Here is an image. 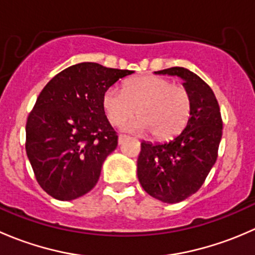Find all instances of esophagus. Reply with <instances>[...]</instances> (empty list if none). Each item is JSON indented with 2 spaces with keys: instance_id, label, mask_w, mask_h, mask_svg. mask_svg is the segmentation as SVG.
Here are the masks:
<instances>
[{
  "instance_id": "esophagus-1",
  "label": "esophagus",
  "mask_w": 255,
  "mask_h": 255,
  "mask_svg": "<svg viewBox=\"0 0 255 255\" xmlns=\"http://www.w3.org/2000/svg\"><path fill=\"white\" fill-rule=\"evenodd\" d=\"M126 135H123V134H120V137H118V143L120 144H122L123 142H125V139H126Z\"/></svg>"
}]
</instances>
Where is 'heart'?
<instances>
[{
    "label": "heart",
    "mask_w": 255,
    "mask_h": 255,
    "mask_svg": "<svg viewBox=\"0 0 255 255\" xmlns=\"http://www.w3.org/2000/svg\"><path fill=\"white\" fill-rule=\"evenodd\" d=\"M102 106L113 126H122L134 116L139 117L128 127L150 132L156 139H168L181 132L191 115L190 91L180 84L159 76H139L129 80L122 90L110 87Z\"/></svg>",
    "instance_id": "b5f03b06"
}]
</instances>
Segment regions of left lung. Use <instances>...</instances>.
<instances>
[{"label":"left lung","mask_w":255,"mask_h":255,"mask_svg":"<svg viewBox=\"0 0 255 255\" xmlns=\"http://www.w3.org/2000/svg\"><path fill=\"white\" fill-rule=\"evenodd\" d=\"M155 74L179 76L190 91L191 115L186 127L165 143L140 144L137 175L146 194L166 204H176L199 191L215 165L222 138V117L212 89L185 68Z\"/></svg>","instance_id":"obj_1"}]
</instances>
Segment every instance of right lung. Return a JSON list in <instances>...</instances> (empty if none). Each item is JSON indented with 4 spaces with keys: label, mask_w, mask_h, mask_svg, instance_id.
Segmentation results:
<instances>
[{
    "label": "right lung",
    "mask_w": 255,
    "mask_h": 255,
    "mask_svg": "<svg viewBox=\"0 0 255 255\" xmlns=\"http://www.w3.org/2000/svg\"><path fill=\"white\" fill-rule=\"evenodd\" d=\"M132 73L80 63L42 90L25 125V151L38 184L51 197L70 201L97 184L105 159L118 143L102 99Z\"/></svg>",
    "instance_id": "obj_1"
}]
</instances>
